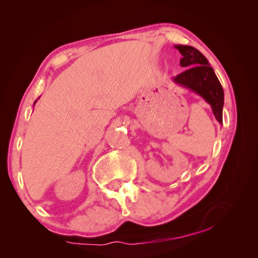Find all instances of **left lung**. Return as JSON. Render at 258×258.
<instances>
[{"label":"left lung","instance_id":"obj_1","mask_svg":"<svg viewBox=\"0 0 258 258\" xmlns=\"http://www.w3.org/2000/svg\"><path fill=\"white\" fill-rule=\"evenodd\" d=\"M183 55L180 60L184 72L173 77V82L200 95L212 107L218 123L223 120L224 92L215 72L202 52L190 45H175Z\"/></svg>","mask_w":258,"mask_h":258}]
</instances>
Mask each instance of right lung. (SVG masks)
<instances>
[{"instance_id":"1","label":"right lung","mask_w":258,"mask_h":258,"mask_svg":"<svg viewBox=\"0 0 258 258\" xmlns=\"http://www.w3.org/2000/svg\"><path fill=\"white\" fill-rule=\"evenodd\" d=\"M35 103H36V101H35V102H34V104H35Z\"/></svg>"}]
</instances>
